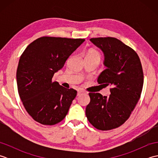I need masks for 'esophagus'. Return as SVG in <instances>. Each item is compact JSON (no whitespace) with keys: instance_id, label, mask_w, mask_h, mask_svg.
I'll list each match as a JSON object with an SVG mask.
<instances>
[{"instance_id":"1","label":"esophagus","mask_w":158,"mask_h":158,"mask_svg":"<svg viewBox=\"0 0 158 158\" xmlns=\"http://www.w3.org/2000/svg\"><path fill=\"white\" fill-rule=\"evenodd\" d=\"M85 92L84 91H83V90H79L78 92H77V96H81L83 94H85Z\"/></svg>"}]
</instances>
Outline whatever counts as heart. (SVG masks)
Returning a JSON list of instances; mask_svg holds the SVG:
<instances>
[{"mask_svg":"<svg viewBox=\"0 0 158 158\" xmlns=\"http://www.w3.org/2000/svg\"><path fill=\"white\" fill-rule=\"evenodd\" d=\"M96 58L98 60H100L101 56L99 52L94 49H90L85 53V58Z\"/></svg>","mask_w":158,"mask_h":158,"instance_id":"1","label":"heart"}]
</instances>
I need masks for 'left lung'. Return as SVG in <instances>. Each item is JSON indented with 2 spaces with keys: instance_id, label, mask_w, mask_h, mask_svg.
Segmentation results:
<instances>
[{
  "instance_id": "obj_1",
  "label": "left lung",
  "mask_w": 158,
  "mask_h": 158,
  "mask_svg": "<svg viewBox=\"0 0 158 158\" xmlns=\"http://www.w3.org/2000/svg\"><path fill=\"white\" fill-rule=\"evenodd\" d=\"M105 55L106 69L98 78L99 84L110 87L109 97L89 93L85 114L89 122L100 130L122 126L129 118L141 95L144 75L136 52L114 37L90 39Z\"/></svg>"
}]
</instances>
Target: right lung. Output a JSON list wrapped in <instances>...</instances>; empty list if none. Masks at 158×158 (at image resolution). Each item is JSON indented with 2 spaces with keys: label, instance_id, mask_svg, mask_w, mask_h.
<instances>
[{
  "label": "right lung",
  "instance_id": "obj_1",
  "mask_svg": "<svg viewBox=\"0 0 158 158\" xmlns=\"http://www.w3.org/2000/svg\"><path fill=\"white\" fill-rule=\"evenodd\" d=\"M84 41L42 36L28 45L20 56L16 73L19 96L36 122L55 125L68 113L77 92L60 85L52 78Z\"/></svg>",
  "mask_w": 158,
  "mask_h": 158
}]
</instances>
